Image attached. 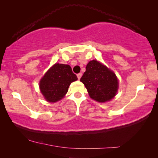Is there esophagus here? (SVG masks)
Returning <instances> with one entry per match:
<instances>
[{
	"label": "esophagus",
	"mask_w": 158,
	"mask_h": 158,
	"mask_svg": "<svg viewBox=\"0 0 158 158\" xmlns=\"http://www.w3.org/2000/svg\"><path fill=\"white\" fill-rule=\"evenodd\" d=\"M81 76H82V73H78V74H77V78H78L79 80L81 79Z\"/></svg>",
	"instance_id": "1"
}]
</instances>
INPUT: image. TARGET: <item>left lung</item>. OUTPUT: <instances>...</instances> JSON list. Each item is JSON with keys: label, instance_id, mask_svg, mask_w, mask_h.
Returning <instances> with one entry per match:
<instances>
[{"label": "left lung", "instance_id": "obj_1", "mask_svg": "<svg viewBox=\"0 0 158 158\" xmlns=\"http://www.w3.org/2000/svg\"><path fill=\"white\" fill-rule=\"evenodd\" d=\"M81 81L87 88L90 98L98 102L111 100L118 90L116 75L97 60L88 62Z\"/></svg>", "mask_w": 158, "mask_h": 158}]
</instances>
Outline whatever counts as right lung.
<instances>
[{
    "mask_svg": "<svg viewBox=\"0 0 158 158\" xmlns=\"http://www.w3.org/2000/svg\"><path fill=\"white\" fill-rule=\"evenodd\" d=\"M77 80L70 65L56 63L41 80L40 88L47 101L57 102L68 93L71 83Z\"/></svg>",
    "mask_w": 158,
    "mask_h": 158,
    "instance_id": "add662e5",
    "label": "right lung"
}]
</instances>
